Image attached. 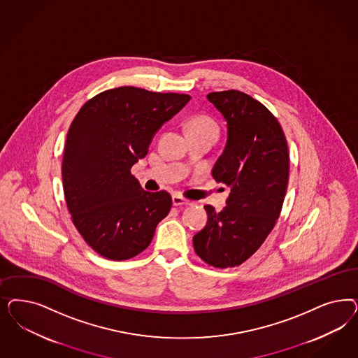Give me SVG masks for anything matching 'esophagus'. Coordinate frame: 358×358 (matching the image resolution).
I'll return each instance as SVG.
<instances>
[{"mask_svg": "<svg viewBox=\"0 0 358 358\" xmlns=\"http://www.w3.org/2000/svg\"><path fill=\"white\" fill-rule=\"evenodd\" d=\"M173 204L176 206V207H179V206H189L191 201L185 200V197L179 196V195H173Z\"/></svg>", "mask_w": 358, "mask_h": 358, "instance_id": "34e87169", "label": "esophagus"}]
</instances>
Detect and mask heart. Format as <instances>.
Segmentation results:
<instances>
[{
	"label": "heart",
	"mask_w": 358,
	"mask_h": 358,
	"mask_svg": "<svg viewBox=\"0 0 358 358\" xmlns=\"http://www.w3.org/2000/svg\"><path fill=\"white\" fill-rule=\"evenodd\" d=\"M187 130L189 136L197 133H215L217 136L216 124L207 115H195L191 118L187 125Z\"/></svg>",
	"instance_id": "heart-1"
}]
</instances>
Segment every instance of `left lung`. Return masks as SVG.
Listing matches in <instances>:
<instances>
[{
  "instance_id": "8db88e82",
  "label": "left lung",
  "mask_w": 358,
  "mask_h": 358,
  "mask_svg": "<svg viewBox=\"0 0 358 358\" xmlns=\"http://www.w3.org/2000/svg\"><path fill=\"white\" fill-rule=\"evenodd\" d=\"M227 121V143L212 169L228 185L227 206H206L207 225L194 236L197 255L219 268L241 265L273 231L289 183L287 141L265 105L240 91L207 94Z\"/></svg>"
}]
</instances>
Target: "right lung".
<instances>
[{"label": "right lung", "mask_w": 358, "mask_h": 358, "mask_svg": "<svg viewBox=\"0 0 358 358\" xmlns=\"http://www.w3.org/2000/svg\"><path fill=\"white\" fill-rule=\"evenodd\" d=\"M191 100L188 94L120 87L81 106L69 127L62 178L72 221L96 253L125 261L150 245L173 206L130 173L155 133Z\"/></svg>", "instance_id": "1"}]
</instances>
